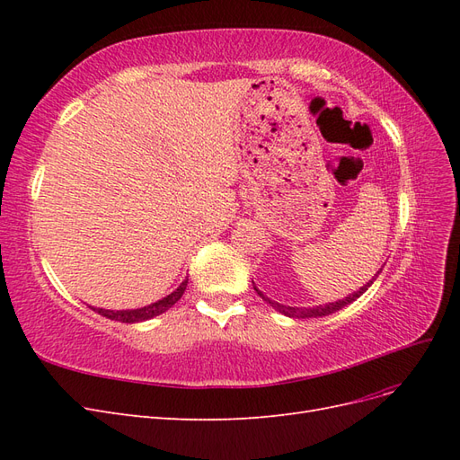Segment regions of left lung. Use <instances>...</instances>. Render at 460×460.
Masks as SVG:
<instances>
[{
  "mask_svg": "<svg viewBox=\"0 0 460 460\" xmlns=\"http://www.w3.org/2000/svg\"><path fill=\"white\" fill-rule=\"evenodd\" d=\"M376 276H378V274H376ZM374 282V278H372V280L367 284V286H363V288H360L358 291H355V294L353 296H349V297H345V299H341V301H336V303H330V305H324V307H323V305H320V307H309V309H299V307H286V305H278V303H274V301H270V299H267V297H264L262 294H261V291H259V296L264 299V301H269L270 303V307H274L276 311H280L282 314H286V316H291V318H316V316H326V314H332V313H336V311H340V309H343L345 307V305H349V303H353L357 297H360V296H363L365 294V291L368 289V286Z\"/></svg>",
  "mask_w": 460,
  "mask_h": 460,
  "instance_id": "left-lung-1",
  "label": "left lung"
}]
</instances>
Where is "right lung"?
Returning <instances> with one entry per match:
<instances>
[{
    "label": "right lung",
    "instance_id": "add662e5",
    "mask_svg": "<svg viewBox=\"0 0 460 460\" xmlns=\"http://www.w3.org/2000/svg\"><path fill=\"white\" fill-rule=\"evenodd\" d=\"M186 286H188V280H184L182 284L178 286L176 291H172L171 296L163 297L161 301L157 303H151L147 305V307H142V309H134V311H105V309H95L92 307L97 314L102 316H107L111 320H117V323H127V324H134V323H144V320H149L153 316H159L163 314L164 311H169L172 305L184 296L186 291Z\"/></svg>",
    "mask_w": 460,
    "mask_h": 460
}]
</instances>
